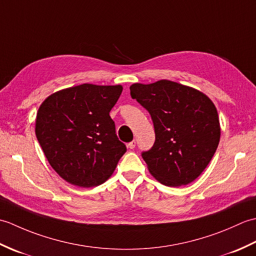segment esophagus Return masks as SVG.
<instances>
[{
  "label": "esophagus",
  "instance_id": "obj_1",
  "mask_svg": "<svg viewBox=\"0 0 256 256\" xmlns=\"http://www.w3.org/2000/svg\"><path fill=\"white\" fill-rule=\"evenodd\" d=\"M135 146H136V140H132V142H130L128 144V148H130V150H133Z\"/></svg>",
  "mask_w": 256,
  "mask_h": 256
}]
</instances>
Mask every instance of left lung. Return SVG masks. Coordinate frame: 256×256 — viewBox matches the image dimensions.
Masks as SVG:
<instances>
[{
	"instance_id": "8db88e82",
	"label": "left lung",
	"mask_w": 256,
	"mask_h": 256,
	"mask_svg": "<svg viewBox=\"0 0 256 256\" xmlns=\"http://www.w3.org/2000/svg\"><path fill=\"white\" fill-rule=\"evenodd\" d=\"M130 90L154 124V145L142 152L150 172L168 187L194 182L208 166L220 140L214 103L202 92L170 80L134 84Z\"/></svg>"
}]
</instances>
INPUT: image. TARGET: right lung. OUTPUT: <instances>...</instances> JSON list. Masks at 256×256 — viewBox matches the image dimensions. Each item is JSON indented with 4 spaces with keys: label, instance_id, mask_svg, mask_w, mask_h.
<instances>
[{
    "label": "right lung",
    "instance_id": "obj_1",
    "mask_svg": "<svg viewBox=\"0 0 256 256\" xmlns=\"http://www.w3.org/2000/svg\"><path fill=\"white\" fill-rule=\"evenodd\" d=\"M121 86L84 84L48 96L36 118V138L59 176L78 187H96L110 177L126 146L110 116Z\"/></svg>",
    "mask_w": 256,
    "mask_h": 256
}]
</instances>
